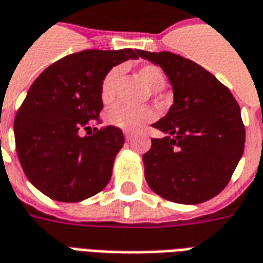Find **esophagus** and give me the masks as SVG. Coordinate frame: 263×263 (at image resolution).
<instances>
[{
    "mask_svg": "<svg viewBox=\"0 0 263 263\" xmlns=\"http://www.w3.org/2000/svg\"><path fill=\"white\" fill-rule=\"evenodd\" d=\"M124 137H125L126 141H131L132 138H134V135H132V134H128V132H125V135H124Z\"/></svg>",
    "mask_w": 263,
    "mask_h": 263,
    "instance_id": "34e87169",
    "label": "esophagus"
}]
</instances>
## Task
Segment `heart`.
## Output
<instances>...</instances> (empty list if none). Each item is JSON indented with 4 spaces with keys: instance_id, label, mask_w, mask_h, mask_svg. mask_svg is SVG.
Instances as JSON below:
<instances>
[{
    "instance_id": "1",
    "label": "heart",
    "mask_w": 263,
    "mask_h": 263,
    "mask_svg": "<svg viewBox=\"0 0 263 263\" xmlns=\"http://www.w3.org/2000/svg\"><path fill=\"white\" fill-rule=\"evenodd\" d=\"M138 77L144 82L151 91H161L165 87V75L162 69L157 65H142L137 69ZM121 71L119 68H112L108 71V74L104 77L101 84V101L108 105L115 98V89L118 84ZM155 117L154 111L151 108H132V106L118 105L112 106L106 112V121L108 124L117 126L119 129L126 132H137L142 129L148 122H151Z\"/></svg>"
}]
</instances>
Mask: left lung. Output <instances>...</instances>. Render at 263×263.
I'll use <instances>...</instances> for the list:
<instances>
[{
	"mask_svg": "<svg viewBox=\"0 0 263 263\" xmlns=\"http://www.w3.org/2000/svg\"><path fill=\"white\" fill-rule=\"evenodd\" d=\"M139 57L162 68L174 104L154 124L165 134L152 138L144 154L149 188L176 203L196 205L225 188L245 146L240 108L223 84L196 62L168 51H141Z\"/></svg>",
	"mask_w": 263,
	"mask_h": 263,
	"instance_id": "obj_1",
	"label": "left lung"
}]
</instances>
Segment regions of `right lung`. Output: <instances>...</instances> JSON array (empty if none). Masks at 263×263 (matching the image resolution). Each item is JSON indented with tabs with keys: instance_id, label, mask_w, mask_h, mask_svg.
Masks as SVG:
<instances>
[{
	"instance_id": "1",
	"label": "right lung",
	"mask_w": 263,
	"mask_h": 263,
	"mask_svg": "<svg viewBox=\"0 0 263 263\" xmlns=\"http://www.w3.org/2000/svg\"><path fill=\"white\" fill-rule=\"evenodd\" d=\"M139 54L131 48L85 49L54 62L32 82L16 112L14 135L24 172L44 195L80 202L108 185L124 134L112 125L91 137L80 132L98 121L108 71Z\"/></svg>"
}]
</instances>
